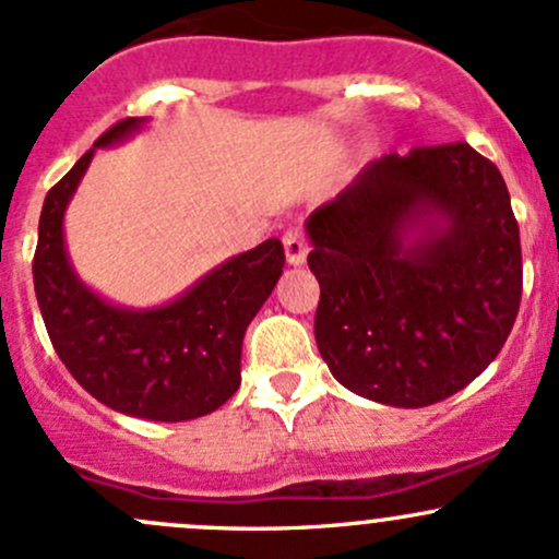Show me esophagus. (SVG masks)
I'll use <instances>...</instances> for the list:
<instances>
[{"label": "esophagus", "mask_w": 559, "mask_h": 559, "mask_svg": "<svg viewBox=\"0 0 559 559\" xmlns=\"http://www.w3.org/2000/svg\"><path fill=\"white\" fill-rule=\"evenodd\" d=\"M284 249L289 265H302L305 257H308V238H305V230L299 228V225H292V228L284 233Z\"/></svg>", "instance_id": "obj_1"}]
</instances>
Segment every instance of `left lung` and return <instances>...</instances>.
Masks as SVG:
<instances>
[{"label":"left lung","instance_id":"1","mask_svg":"<svg viewBox=\"0 0 559 559\" xmlns=\"http://www.w3.org/2000/svg\"><path fill=\"white\" fill-rule=\"evenodd\" d=\"M308 233L318 349L355 395L432 406L504 347L523 297L520 228L504 177L472 145L377 158L310 214Z\"/></svg>","mask_w":559,"mask_h":559}]
</instances>
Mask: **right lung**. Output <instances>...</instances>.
I'll use <instances>...</instances> for the list:
<instances>
[{
    "label": "right lung",
    "instance_id": "1",
    "mask_svg": "<svg viewBox=\"0 0 559 559\" xmlns=\"http://www.w3.org/2000/svg\"><path fill=\"white\" fill-rule=\"evenodd\" d=\"M121 119L95 148L138 130ZM90 148L47 193L34 251V292L47 334L71 377L108 408L153 421L212 414L241 384V345L251 318L281 278L278 238L233 257L167 308L132 312L79 284L63 247V212L82 180Z\"/></svg>",
    "mask_w": 559,
    "mask_h": 559
}]
</instances>
